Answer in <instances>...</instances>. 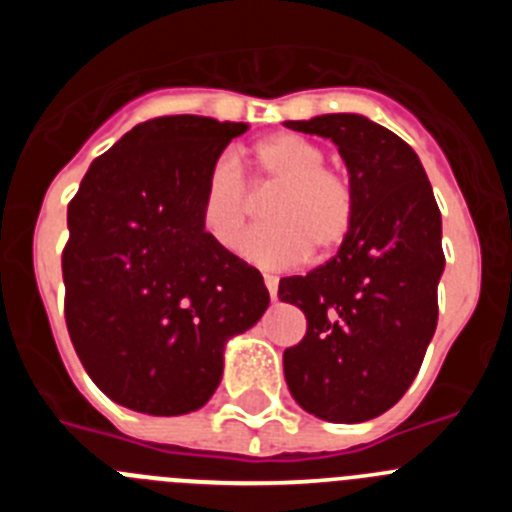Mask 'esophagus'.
<instances>
[{"label": "esophagus", "mask_w": 512, "mask_h": 512, "mask_svg": "<svg viewBox=\"0 0 512 512\" xmlns=\"http://www.w3.org/2000/svg\"><path fill=\"white\" fill-rule=\"evenodd\" d=\"M264 284L269 289V297L271 300H277V292H279V279L274 274H264Z\"/></svg>", "instance_id": "34e87169"}]
</instances>
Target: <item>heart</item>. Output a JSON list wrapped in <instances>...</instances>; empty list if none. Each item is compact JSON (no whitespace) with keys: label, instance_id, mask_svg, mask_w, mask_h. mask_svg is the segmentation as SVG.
I'll return each mask as SVG.
<instances>
[{"label":"heart","instance_id":"heart-1","mask_svg":"<svg viewBox=\"0 0 512 512\" xmlns=\"http://www.w3.org/2000/svg\"><path fill=\"white\" fill-rule=\"evenodd\" d=\"M253 187L277 184L266 200L269 225L253 230L241 253L264 269H287L310 248L341 246L354 225V192L343 174L328 169L325 153L295 133H274L246 153ZM251 217V194L228 158H217L200 192V225L215 246L233 251Z\"/></svg>","mask_w":512,"mask_h":512}]
</instances>
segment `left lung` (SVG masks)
Segmentation results:
<instances>
[{
  "instance_id": "obj_1",
  "label": "left lung",
  "mask_w": 512,
  "mask_h": 512,
  "mask_svg": "<svg viewBox=\"0 0 512 512\" xmlns=\"http://www.w3.org/2000/svg\"><path fill=\"white\" fill-rule=\"evenodd\" d=\"M333 140L354 192V225L330 261L284 277L307 333L284 351V379L302 410L330 423H364L413 384L438 323L441 212L418 153L354 112L287 120Z\"/></svg>"
}]
</instances>
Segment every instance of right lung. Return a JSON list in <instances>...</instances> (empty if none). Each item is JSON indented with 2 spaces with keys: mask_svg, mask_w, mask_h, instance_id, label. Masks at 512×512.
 Wrapping results in <instances>:
<instances>
[{
  "mask_svg": "<svg viewBox=\"0 0 512 512\" xmlns=\"http://www.w3.org/2000/svg\"><path fill=\"white\" fill-rule=\"evenodd\" d=\"M248 122L171 115L135 125L94 158L69 205L66 325L104 395L146 415L200 410L225 343L259 323V269L200 225L207 171Z\"/></svg>",
  "mask_w": 512,
  "mask_h": 512,
  "instance_id": "obj_1",
  "label": "right lung"
}]
</instances>
